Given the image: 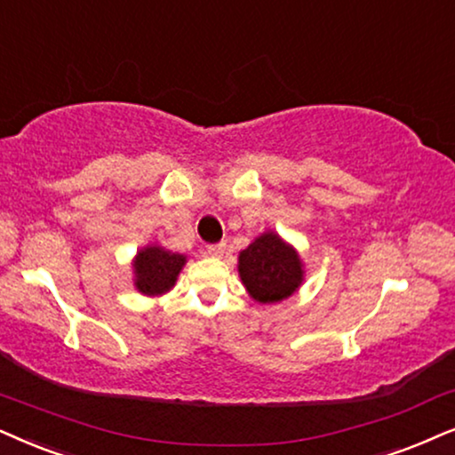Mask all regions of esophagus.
I'll list each match as a JSON object with an SVG mask.
<instances>
[{
  "label": "esophagus",
  "mask_w": 455,
  "mask_h": 455,
  "mask_svg": "<svg viewBox=\"0 0 455 455\" xmlns=\"http://www.w3.org/2000/svg\"><path fill=\"white\" fill-rule=\"evenodd\" d=\"M224 251H227V243H224V241H220V243H210L205 247V254L212 258H220Z\"/></svg>",
  "instance_id": "esophagus-1"
}]
</instances>
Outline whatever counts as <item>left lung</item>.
I'll return each mask as SVG.
<instances>
[{
  "mask_svg": "<svg viewBox=\"0 0 455 455\" xmlns=\"http://www.w3.org/2000/svg\"><path fill=\"white\" fill-rule=\"evenodd\" d=\"M239 275L258 302H279L302 283L300 258L275 233H264L239 254Z\"/></svg>",
  "mask_w": 455,
  "mask_h": 455,
  "instance_id": "8db88e82",
  "label": "left lung"
}]
</instances>
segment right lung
Here are the masks:
<instances>
[{
    "label": "right lung",
    "mask_w": 455,
    "mask_h": 455,
    "mask_svg": "<svg viewBox=\"0 0 455 455\" xmlns=\"http://www.w3.org/2000/svg\"><path fill=\"white\" fill-rule=\"evenodd\" d=\"M185 267V256L165 251L164 247L151 245L138 251L136 268V287L147 296H157L168 291L176 283L178 273Z\"/></svg>",
    "instance_id": "obj_1"
}]
</instances>
